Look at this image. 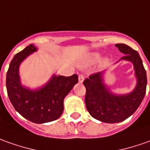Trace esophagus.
<instances>
[{
	"label": "esophagus",
	"instance_id": "34e87169",
	"mask_svg": "<svg viewBox=\"0 0 150 150\" xmlns=\"http://www.w3.org/2000/svg\"><path fill=\"white\" fill-rule=\"evenodd\" d=\"M83 79H84V76L83 75H79V83H82L83 82Z\"/></svg>",
	"mask_w": 150,
	"mask_h": 150
}]
</instances>
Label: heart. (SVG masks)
<instances>
[{
    "label": "heart",
    "mask_w": 150,
    "mask_h": 150,
    "mask_svg": "<svg viewBox=\"0 0 150 150\" xmlns=\"http://www.w3.org/2000/svg\"><path fill=\"white\" fill-rule=\"evenodd\" d=\"M101 59V54L98 52H94L92 53L91 55H89L88 58L85 60V62H83V65H89V64H92L94 62L99 61Z\"/></svg>",
    "instance_id": "heart-1"
}]
</instances>
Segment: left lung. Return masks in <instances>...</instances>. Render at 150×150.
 I'll return each mask as SVG.
<instances>
[{
    "mask_svg": "<svg viewBox=\"0 0 150 150\" xmlns=\"http://www.w3.org/2000/svg\"><path fill=\"white\" fill-rule=\"evenodd\" d=\"M116 46L125 54L119 62L125 61L133 64L136 79L133 90L126 93L112 92L105 83V75L108 69L90 75L83 81L86 88V108L93 117L105 123H117L131 117L139 108L146 92V71L139 53L123 43Z\"/></svg>",
    "mask_w": 150,
    "mask_h": 150,
    "instance_id": "8db88e82",
    "label": "left lung"
}]
</instances>
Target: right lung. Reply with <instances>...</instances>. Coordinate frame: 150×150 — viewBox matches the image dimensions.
<instances>
[{"instance_id":"1","label":"right lung","mask_w":150,"mask_h":150,"mask_svg":"<svg viewBox=\"0 0 150 150\" xmlns=\"http://www.w3.org/2000/svg\"><path fill=\"white\" fill-rule=\"evenodd\" d=\"M38 50L34 44H30L15 55L7 71L6 88L15 109L28 121L42 124L55 121L62 116L64 99L78 83V76L65 77L53 74L40 87L31 88L24 85L19 75V67Z\"/></svg>"}]
</instances>
